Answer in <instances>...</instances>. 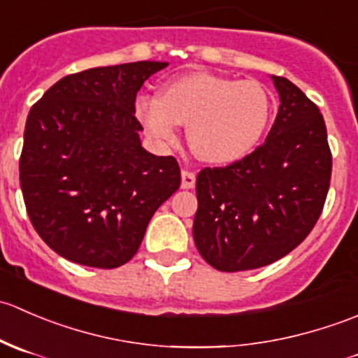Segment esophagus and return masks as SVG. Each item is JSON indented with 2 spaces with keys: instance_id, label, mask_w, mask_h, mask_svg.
<instances>
[{
  "instance_id": "obj_1",
  "label": "esophagus",
  "mask_w": 358,
  "mask_h": 358,
  "mask_svg": "<svg viewBox=\"0 0 358 358\" xmlns=\"http://www.w3.org/2000/svg\"><path fill=\"white\" fill-rule=\"evenodd\" d=\"M194 185H196V173L183 169L182 171V189H194Z\"/></svg>"
}]
</instances>
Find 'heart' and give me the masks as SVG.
<instances>
[{"label": "heart", "mask_w": 358, "mask_h": 358, "mask_svg": "<svg viewBox=\"0 0 358 358\" xmlns=\"http://www.w3.org/2000/svg\"><path fill=\"white\" fill-rule=\"evenodd\" d=\"M272 110V93L263 83L209 72L180 76L166 83L159 96L140 95L135 102V115L147 135L169 145L180 124H187L192 150L211 164H230L251 152Z\"/></svg>", "instance_id": "1"}]
</instances>
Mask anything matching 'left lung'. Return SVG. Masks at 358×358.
<instances>
[{
	"label": "left lung",
	"instance_id": "left-lung-1",
	"mask_svg": "<svg viewBox=\"0 0 358 358\" xmlns=\"http://www.w3.org/2000/svg\"><path fill=\"white\" fill-rule=\"evenodd\" d=\"M280 106L263 145L197 175L194 243L213 268L270 265L305 241L322 213L333 169L319 107L289 79L272 76Z\"/></svg>",
	"mask_w": 358,
	"mask_h": 358
}]
</instances>
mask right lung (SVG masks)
Returning a JSON list of instances; mask_svg holds the SVG:
<instances>
[{"label": "right lung", "mask_w": 358, "mask_h": 358, "mask_svg": "<svg viewBox=\"0 0 358 358\" xmlns=\"http://www.w3.org/2000/svg\"><path fill=\"white\" fill-rule=\"evenodd\" d=\"M166 66L143 60L69 74L29 112L19 166L25 208L39 237L69 262L124 265L178 190V162L143 149L135 117L136 93Z\"/></svg>", "instance_id": "right-lung-1"}]
</instances>
